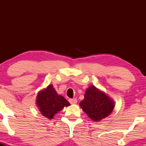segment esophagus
<instances>
[{"instance_id": "34e87169", "label": "esophagus", "mask_w": 146, "mask_h": 146, "mask_svg": "<svg viewBox=\"0 0 146 146\" xmlns=\"http://www.w3.org/2000/svg\"><path fill=\"white\" fill-rule=\"evenodd\" d=\"M69 102H70V104H76V103H77V99H76V98H74V99H70L69 100Z\"/></svg>"}]
</instances>
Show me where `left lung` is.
Segmentation results:
<instances>
[{
    "instance_id": "obj_1",
    "label": "left lung",
    "mask_w": 146,
    "mask_h": 146,
    "mask_svg": "<svg viewBox=\"0 0 146 146\" xmlns=\"http://www.w3.org/2000/svg\"><path fill=\"white\" fill-rule=\"evenodd\" d=\"M80 107L92 121H100L108 117L114 108V102L105 92L90 85L85 90Z\"/></svg>"
}]
</instances>
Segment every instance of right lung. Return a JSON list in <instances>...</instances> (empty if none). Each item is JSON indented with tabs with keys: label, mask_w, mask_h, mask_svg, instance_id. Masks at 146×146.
<instances>
[{
	"label": "right lung",
	"mask_w": 146,
	"mask_h": 146,
	"mask_svg": "<svg viewBox=\"0 0 146 146\" xmlns=\"http://www.w3.org/2000/svg\"><path fill=\"white\" fill-rule=\"evenodd\" d=\"M36 104L41 114L48 119H52L65 107L70 105L62 95L57 94L52 85H48L38 92Z\"/></svg>",
	"instance_id": "right-lung-1"
}]
</instances>
